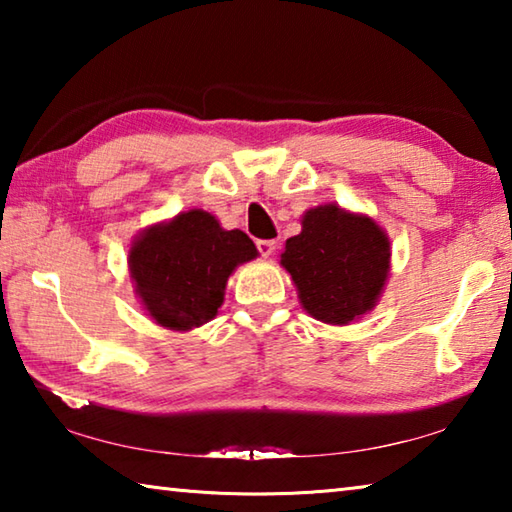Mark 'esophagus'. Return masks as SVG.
<instances>
[{"label": "esophagus", "mask_w": 512, "mask_h": 512, "mask_svg": "<svg viewBox=\"0 0 512 512\" xmlns=\"http://www.w3.org/2000/svg\"><path fill=\"white\" fill-rule=\"evenodd\" d=\"M275 241L273 239H262V241H257V250L259 253H262V257H271L273 253H275Z\"/></svg>", "instance_id": "1"}]
</instances>
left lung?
Wrapping results in <instances>:
<instances>
[{
  "instance_id": "8db88e82",
  "label": "left lung",
  "mask_w": 512,
  "mask_h": 512,
  "mask_svg": "<svg viewBox=\"0 0 512 512\" xmlns=\"http://www.w3.org/2000/svg\"><path fill=\"white\" fill-rule=\"evenodd\" d=\"M300 223L280 264L296 284L302 309L327 325L357 323L377 307L391 273L386 230L372 216L336 203L309 207Z\"/></svg>"
}]
</instances>
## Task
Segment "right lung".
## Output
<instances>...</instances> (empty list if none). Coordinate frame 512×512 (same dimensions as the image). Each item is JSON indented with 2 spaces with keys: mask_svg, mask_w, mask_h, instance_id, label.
Wrapping results in <instances>:
<instances>
[{
  "mask_svg": "<svg viewBox=\"0 0 512 512\" xmlns=\"http://www.w3.org/2000/svg\"><path fill=\"white\" fill-rule=\"evenodd\" d=\"M257 255L246 232L225 230L214 214L194 207L135 235L128 273L155 325L192 332L216 316L235 268Z\"/></svg>",
  "mask_w": 512,
  "mask_h": 512,
  "instance_id": "1",
  "label": "right lung"
}]
</instances>
